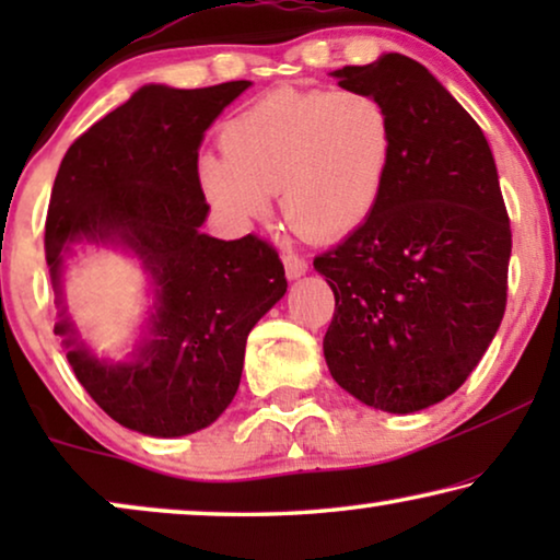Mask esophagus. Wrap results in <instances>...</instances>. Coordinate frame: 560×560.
Here are the masks:
<instances>
[{"instance_id": "1", "label": "esophagus", "mask_w": 560, "mask_h": 560, "mask_svg": "<svg viewBox=\"0 0 560 560\" xmlns=\"http://www.w3.org/2000/svg\"><path fill=\"white\" fill-rule=\"evenodd\" d=\"M282 262H285V275L290 280L301 278V275L308 272V259L295 255V252H285V255H282Z\"/></svg>"}]
</instances>
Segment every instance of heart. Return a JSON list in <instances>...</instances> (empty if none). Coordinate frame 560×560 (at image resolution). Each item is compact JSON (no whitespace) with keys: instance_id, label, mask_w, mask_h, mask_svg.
<instances>
[{"instance_id":"1","label":"heart","mask_w":560,"mask_h":560,"mask_svg":"<svg viewBox=\"0 0 560 560\" xmlns=\"http://www.w3.org/2000/svg\"><path fill=\"white\" fill-rule=\"evenodd\" d=\"M219 142L221 155L198 160V180L226 217H262L280 194L295 232L339 240L377 206L395 129L385 102L370 91L282 86L226 119Z\"/></svg>"}]
</instances>
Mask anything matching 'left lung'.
Masks as SVG:
<instances>
[{
	"instance_id": "left-lung-1",
	"label": "left lung",
	"mask_w": 560,
	"mask_h": 560,
	"mask_svg": "<svg viewBox=\"0 0 560 560\" xmlns=\"http://www.w3.org/2000/svg\"><path fill=\"white\" fill-rule=\"evenodd\" d=\"M389 109L395 148L370 219L313 259L334 290L331 377L377 410L446 400L492 343L508 305L512 229L487 137L400 52L334 71Z\"/></svg>"
}]
</instances>
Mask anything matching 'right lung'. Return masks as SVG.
<instances>
[{"mask_svg": "<svg viewBox=\"0 0 560 560\" xmlns=\"http://www.w3.org/2000/svg\"><path fill=\"white\" fill-rule=\"evenodd\" d=\"M249 81L209 89L142 86L89 127L58 167L45 219V257L58 288L73 242L119 240L158 282L150 339L129 364L68 351L75 377L106 416L137 433H196L232 402L252 326L285 295L278 249L257 234L224 242L198 232L209 203L198 148ZM75 343L71 320L56 326Z\"/></svg>", "mask_w": 560, "mask_h": 560, "instance_id": "obj_1", "label": "right lung"}]
</instances>
